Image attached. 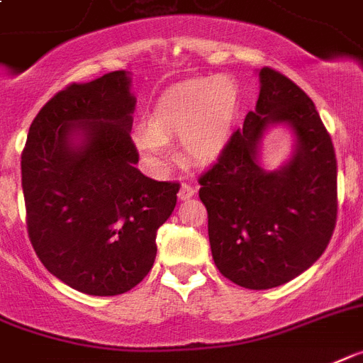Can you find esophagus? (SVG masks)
<instances>
[{"label":"esophagus","instance_id":"1","mask_svg":"<svg viewBox=\"0 0 363 363\" xmlns=\"http://www.w3.org/2000/svg\"><path fill=\"white\" fill-rule=\"evenodd\" d=\"M194 193H196V189H194L193 185L182 184V187H179V191H178V199L179 200H189L191 196H194Z\"/></svg>","mask_w":363,"mask_h":363}]
</instances>
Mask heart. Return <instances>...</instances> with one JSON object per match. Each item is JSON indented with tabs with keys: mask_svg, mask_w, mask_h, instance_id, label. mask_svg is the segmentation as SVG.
Listing matches in <instances>:
<instances>
[{
	"mask_svg": "<svg viewBox=\"0 0 363 363\" xmlns=\"http://www.w3.org/2000/svg\"><path fill=\"white\" fill-rule=\"evenodd\" d=\"M238 89L228 77L208 76L172 86L155 101L148 128L135 133V146L154 167L179 137L189 160L209 163L223 154L238 116Z\"/></svg>",
	"mask_w": 363,
	"mask_h": 363,
	"instance_id": "b5f03b06",
	"label": "heart"
}]
</instances>
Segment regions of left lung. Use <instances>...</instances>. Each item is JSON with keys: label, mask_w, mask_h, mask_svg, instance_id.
<instances>
[{"label": "left lung", "mask_w": 363, "mask_h": 363, "mask_svg": "<svg viewBox=\"0 0 363 363\" xmlns=\"http://www.w3.org/2000/svg\"><path fill=\"white\" fill-rule=\"evenodd\" d=\"M259 96L242 130L200 178L211 254L224 277L271 289L310 269L330 241L337 213V164L330 135L308 94L272 68L257 70ZM292 131L290 157L262 167L271 127Z\"/></svg>", "instance_id": "1"}]
</instances>
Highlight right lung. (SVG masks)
I'll use <instances>...</instances> for the list:
<instances>
[{"mask_svg": "<svg viewBox=\"0 0 363 363\" xmlns=\"http://www.w3.org/2000/svg\"><path fill=\"white\" fill-rule=\"evenodd\" d=\"M135 104L125 70L72 83L38 111L22 152L33 248L53 277L86 295L137 286L154 265L157 228L176 208L179 185L135 167Z\"/></svg>", "mask_w": 363, "mask_h": 363, "instance_id": "right-lung-1", "label": "right lung"}]
</instances>
